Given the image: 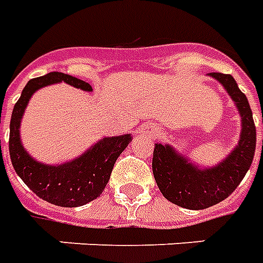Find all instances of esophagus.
<instances>
[{
	"label": "esophagus",
	"mask_w": 263,
	"mask_h": 263,
	"mask_svg": "<svg viewBox=\"0 0 263 263\" xmlns=\"http://www.w3.org/2000/svg\"><path fill=\"white\" fill-rule=\"evenodd\" d=\"M141 132L143 137H153V134H156V129L152 125H143L141 128Z\"/></svg>",
	"instance_id": "34e87169"
}]
</instances>
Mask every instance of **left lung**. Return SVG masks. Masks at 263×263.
I'll use <instances>...</instances> for the list:
<instances>
[{"mask_svg": "<svg viewBox=\"0 0 263 263\" xmlns=\"http://www.w3.org/2000/svg\"><path fill=\"white\" fill-rule=\"evenodd\" d=\"M209 77L224 87L240 112L238 145L219 164L205 168L192 164L170 145L161 143L155 145L152 160L153 176L163 196L171 203L192 211L211 208L230 196L246 177L255 155L256 128L248 99L231 75L211 72Z\"/></svg>", "mask_w": 263, "mask_h": 263, "instance_id": "1", "label": "left lung"}]
</instances>
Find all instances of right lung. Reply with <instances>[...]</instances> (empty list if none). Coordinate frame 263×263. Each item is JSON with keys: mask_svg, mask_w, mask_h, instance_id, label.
<instances>
[{"mask_svg": "<svg viewBox=\"0 0 263 263\" xmlns=\"http://www.w3.org/2000/svg\"><path fill=\"white\" fill-rule=\"evenodd\" d=\"M58 82L92 92L89 83L62 72H50L44 77L30 79L13 107L9 124V156L17 176L39 198L52 205L77 208L100 196L110 180L114 163L132 141V137L131 134H125L120 137L103 138L89 147L82 156L62 164L51 166L34 160L21 141L19 128L23 112L33 93Z\"/></svg>", "mask_w": 263, "mask_h": 263, "instance_id": "1", "label": "right lung"}]
</instances>
